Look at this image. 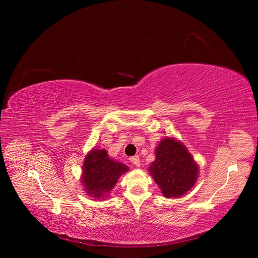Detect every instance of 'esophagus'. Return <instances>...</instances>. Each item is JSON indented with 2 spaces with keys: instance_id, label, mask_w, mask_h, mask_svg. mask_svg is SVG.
<instances>
[{
  "instance_id": "1",
  "label": "esophagus",
  "mask_w": 258,
  "mask_h": 258,
  "mask_svg": "<svg viewBox=\"0 0 258 258\" xmlns=\"http://www.w3.org/2000/svg\"><path fill=\"white\" fill-rule=\"evenodd\" d=\"M130 161L134 163V166L139 167L140 166V159H139V156H134V157L130 158Z\"/></svg>"
}]
</instances>
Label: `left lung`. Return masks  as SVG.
Returning <instances> with one entry per match:
<instances>
[{"instance_id":"obj_1","label":"left lung","mask_w":258,"mask_h":258,"mask_svg":"<svg viewBox=\"0 0 258 258\" xmlns=\"http://www.w3.org/2000/svg\"><path fill=\"white\" fill-rule=\"evenodd\" d=\"M156 159L148 171L167 198L181 197L196 183L199 168L186 146L166 138L156 147Z\"/></svg>"}]
</instances>
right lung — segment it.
I'll return each instance as SVG.
<instances>
[{
  "instance_id": "obj_1",
  "label": "right lung",
  "mask_w": 258,
  "mask_h": 258,
  "mask_svg": "<svg viewBox=\"0 0 258 258\" xmlns=\"http://www.w3.org/2000/svg\"><path fill=\"white\" fill-rule=\"evenodd\" d=\"M128 170L127 166L108 157L103 148H93L85 157L82 183L89 196L98 199L105 198L118 178Z\"/></svg>"
}]
</instances>
